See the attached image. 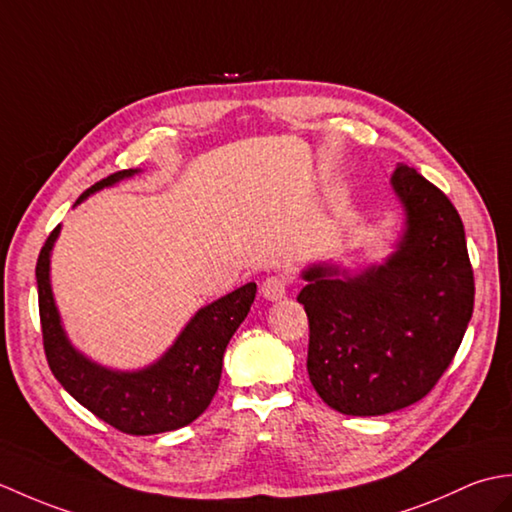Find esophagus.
I'll list each match as a JSON object with an SVG mask.
<instances>
[{
  "mask_svg": "<svg viewBox=\"0 0 512 512\" xmlns=\"http://www.w3.org/2000/svg\"><path fill=\"white\" fill-rule=\"evenodd\" d=\"M287 289H289V280L285 276H269L263 287H260V293H263L265 300H282L287 295Z\"/></svg>",
  "mask_w": 512,
  "mask_h": 512,
  "instance_id": "1",
  "label": "esophagus"
}]
</instances>
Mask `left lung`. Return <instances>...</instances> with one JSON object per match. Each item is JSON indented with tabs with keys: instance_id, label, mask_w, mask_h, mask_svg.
Instances as JSON below:
<instances>
[{
	"instance_id": "1",
	"label": "left lung",
	"mask_w": 512,
	"mask_h": 512,
	"mask_svg": "<svg viewBox=\"0 0 512 512\" xmlns=\"http://www.w3.org/2000/svg\"><path fill=\"white\" fill-rule=\"evenodd\" d=\"M392 186L407 214L399 249L352 278L315 265L298 293L309 317V379L328 407L348 416H381L425 399L473 315V267L458 210L405 164Z\"/></svg>"
}]
</instances>
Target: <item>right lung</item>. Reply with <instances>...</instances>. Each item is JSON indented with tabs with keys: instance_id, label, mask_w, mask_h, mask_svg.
I'll return each instance as SVG.
<instances>
[{
	"instance_id": "obj_1",
	"label": "right lung",
	"mask_w": 512,
	"mask_h": 512,
	"mask_svg": "<svg viewBox=\"0 0 512 512\" xmlns=\"http://www.w3.org/2000/svg\"><path fill=\"white\" fill-rule=\"evenodd\" d=\"M133 173L138 170H118L100 179L76 203ZM59 230L61 225H56L50 232L37 260L43 350L56 381L89 412L122 434L151 436L192 423L217 394L223 352L256 298L254 282L203 306L177 337L175 346L151 368L113 372L76 352L63 333L50 289V249Z\"/></svg>"
}]
</instances>
